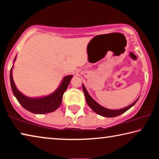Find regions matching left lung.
<instances>
[{"label":"left lung","mask_w":159,"mask_h":159,"mask_svg":"<svg viewBox=\"0 0 159 159\" xmlns=\"http://www.w3.org/2000/svg\"><path fill=\"white\" fill-rule=\"evenodd\" d=\"M82 89H83V92L84 93V96L85 98H86V101L87 103L89 105L90 108H91L92 110H93L94 112H96L97 114H99L102 116H105V117H115L119 115H121V114L124 113V112L126 111L131 108V107H133L134 104H136V102H137V100L139 98L136 100L134 103L131 104L129 106L125 107V108L121 109H118V110H113V109H109L105 108V107L101 106V105L99 104L97 102H96L94 100L90 97V95L88 93L87 89H85V87L84 86V84H82Z\"/></svg>","instance_id":"obj_1"}]
</instances>
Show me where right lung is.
Returning a JSON list of instances; mask_svg holds the SVG:
<instances>
[{"label":"right lung","mask_w":159,"mask_h":159,"mask_svg":"<svg viewBox=\"0 0 159 159\" xmlns=\"http://www.w3.org/2000/svg\"><path fill=\"white\" fill-rule=\"evenodd\" d=\"M16 59V57H15L14 61ZM12 70H13V67L11 69L10 80H11L12 91H13L15 97H16L17 100L21 104V106L25 108L26 110L30 111L32 113L38 114L50 113L59 108L62 103L63 94L65 93L68 85H69L70 80L72 78V75H68V76L65 77L57 89L48 96L40 97V98H30V97L23 95L16 88L13 82V76H12Z\"/></svg>","instance_id":"add662e5"}]
</instances>
